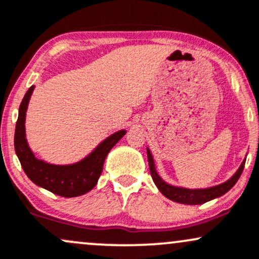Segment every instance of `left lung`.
I'll return each mask as SVG.
<instances>
[{"instance_id": "obj_1", "label": "left lung", "mask_w": 259, "mask_h": 259, "mask_svg": "<svg viewBox=\"0 0 259 259\" xmlns=\"http://www.w3.org/2000/svg\"><path fill=\"white\" fill-rule=\"evenodd\" d=\"M147 160H149V167H150V173H151V177L155 184L157 186V188L160 189V192L164 197L171 199L173 201H177L181 204H189V205H198V204H204L206 201L211 200L218 197H221L225 193L229 192L232 187L235 186L236 182L238 181V178L242 175L243 168H245V162H242V164L240 166L238 171L232 176V178H230L229 181L225 182L223 184H219L217 187H211L208 189H186V188H178V187H173L167 184L166 182H163L160 178V176L157 175L155 169V163H153V158L151 156V152L147 149Z\"/></svg>"}]
</instances>
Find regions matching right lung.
<instances>
[{
  "label": "right lung",
  "mask_w": 259,
  "mask_h": 259,
  "mask_svg": "<svg viewBox=\"0 0 259 259\" xmlns=\"http://www.w3.org/2000/svg\"><path fill=\"white\" fill-rule=\"evenodd\" d=\"M34 86L27 91L19 106L18 119L14 132V150L22 168L33 183L60 197L72 198L90 192L97 184L103 171L104 160L108 152L125 135V130L107 138L88 157L69 166H56L38 160L30 151L25 139V112L32 96Z\"/></svg>",
  "instance_id": "add662e5"
}]
</instances>
